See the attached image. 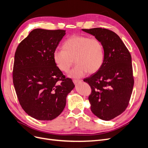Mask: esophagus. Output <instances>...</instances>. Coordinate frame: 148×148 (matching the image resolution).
I'll list each match as a JSON object with an SVG mask.
<instances>
[{"instance_id":"obj_1","label":"esophagus","mask_w":148,"mask_h":148,"mask_svg":"<svg viewBox=\"0 0 148 148\" xmlns=\"http://www.w3.org/2000/svg\"><path fill=\"white\" fill-rule=\"evenodd\" d=\"M82 82V80H73V82L75 84H79V83H80V82Z\"/></svg>"}]
</instances>
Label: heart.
Wrapping results in <instances>:
<instances>
[{
	"mask_svg": "<svg viewBox=\"0 0 148 148\" xmlns=\"http://www.w3.org/2000/svg\"><path fill=\"white\" fill-rule=\"evenodd\" d=\"M54 62L62 72L67 73L74 62L76 65L70 71V77L80 78L87 73L99 71L104 62V49L97 38L84 35H73L62 45V50L53 53Z\"/></svg>",
	"mask_w": 148,
	"mask_h": 148,
	"instance_id": "obj_1",
	"label": "heart"
}]
</instances>
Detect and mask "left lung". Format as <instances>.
Masks as SVG:
<instances>
[{
    "label": "left lung",
    "instance_id": "1",
    "mask_svg": "<svg viewBox=\"0 0 148 148\" xmlns=\"http://www.w3.org/2000/svg\"><path fill=\"white\" fill-rule=\"evenodd\" d=\"M82 30L94 36L104 49V62L101 69L84 80L91 88L88 99L95 116L109 121L127 108L134 84L132 57L119 36L106 29Z\"/></svg>",
    "mask_w": 148,
    "mask_h": 148
}]
</instances>
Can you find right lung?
I'll use <instances>...</instances> for the list:
<instances>
[{
  "mask_svg": "<svg viewBox=\"0 0 148 148\" xmlns=\"http://www.w3.org/2000/svg\"><path fill=\"white\" fill-rule=\"evenodd\" d=\"M66 30H33L18 46L13 80L20 104L31 117L50 121L61 113L74 88L56 66L53 52Z\"/></svg>",
  "mask_w": 148,
  "mask_h": 148,
  "instance_id": "obj_1",
  "label": "right lung"
}]
</instances>
